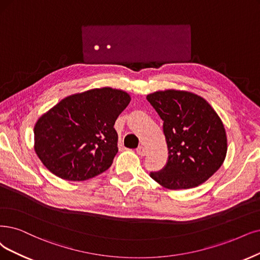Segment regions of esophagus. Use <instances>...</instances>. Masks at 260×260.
Returning <instances> with one entry per match:
<instances>
[{
    "label": "esophagus",
    "mask_w": 260,
    "mask_h": 260,
    "mask_svg": "<svg viewBox=\"0 0 260 260\" xmlns=\"http://www.w3.org/2000/svg\"><path fill=\"white\" fill-rule=\"evenodd\" d=\"M136 152L138 153V154H139L140 156H145V155L147 154V150H146V148H145V147H142V146H139V147L136 149Z\"/></svg>",
    "instance_id": "obj_1"
}]
</instances>
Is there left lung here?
<instances>
[{
  "mask_svg": "<svg viewBox=\"0 0 260 260\" xmlns=\"http://www.w3.org/2000/svg\"><path fill=\"white\" fill-rule=\"evenodd\" d=\"M148 102L164 121L166 166L151 178L169 189L193 188L222 166L227 153L224 124L211 105L187 91H156Z\"/></svg>",
  "mask_w": 260,
  "mask_h": 260,
  "instance_id": "obj_1",
  "label": "left lung"
}]
</instances>
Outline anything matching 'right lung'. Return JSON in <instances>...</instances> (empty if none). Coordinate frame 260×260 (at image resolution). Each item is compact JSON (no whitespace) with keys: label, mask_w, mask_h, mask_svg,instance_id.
I'll use <instances>...</instances> for the list:
<instances>
[{"label":"right lung","mask_w":260,"mask_h":260,"mask_svg":"<svg viewBox=\"0 0 260 260\" xmlns=\"http://www.w3.org/2000/svg\"><path fill=\"white\" fill-rule=\"evenodd\" d=\"M128 93L105 86L67 96L37 120L34 149L45 167L64 180L84 181L107 170L118 153L115 120Z\"/></svg>","instance_id":"obj_1"}]
</instances>
